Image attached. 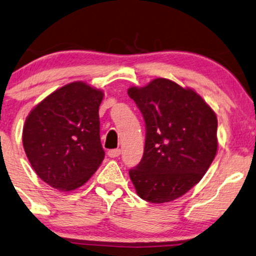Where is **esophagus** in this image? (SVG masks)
Segmentation results:
<instances>
[{
  "label": "esophagus",
  "instance_id": "esophagus-1",
  "mask_svg": "<svg viewBox=\"0 0 256 256\" xmlns=\"http://www.w3.org/2000/svg\"><path fill=\"white\" fill-rule=\"evenodd\" d=\"M107 154H108L110 158H118L120 154H122V152H120V149H112V150H110Z\"/></svg>",
  "mask_w": 256,
  "mask_h": 256
}]
</instances>
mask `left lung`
I'll use <instances>...</instances> for the list:
<instances>
[{
    "instance_id": "left-lung-1",
    "label": "left lung",
    "mask_w": 256,
    "mask_h": 256,
    "mask_svg": "<svg viewBox=\"0 0 256 256\" xmlns=\"http://www.w3.org/2000/svg\"><path fill=\"white\" fill-rule=\"evenodd\" d=\"M128 94L146 122L143 158L128 170L137 194L155 204L178 199L202 180L216 156V114L194 90L167 78Z\"/></svg>"
}]
</instances>
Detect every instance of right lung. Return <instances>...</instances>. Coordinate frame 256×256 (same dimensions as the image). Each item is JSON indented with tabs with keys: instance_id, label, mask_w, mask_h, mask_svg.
Here are the masks:
<instances>
[{
	"instance_id": "obj_1",
	"label": "right lung",
	"mask_w": 256,
	"mask_h": 256,
	"mask_svg": "<svg viewBox=\"0 0 256 256\" xmlns=\"http://www.w3.org/2000/svg\"><path fill=\"white\" fill-rule=\"evenodd\" d=\"M102 98L101 90L72 82L48 95L27 116L24 152L50 186L63 192L78 188L104 161L98 120Z\"/></svg>"
}]
</instances>
